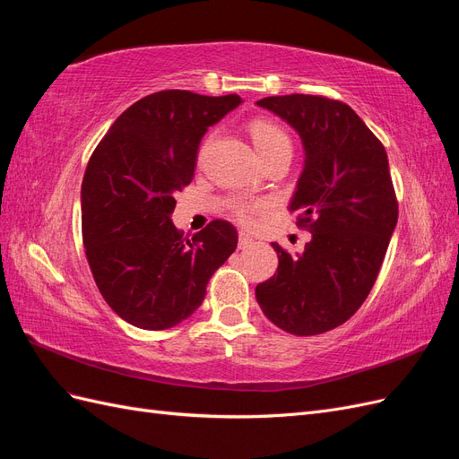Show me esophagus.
<instances>
[{
    "label": "esophagus",
    "instance_id": "1",
    "mask_svg": "<svg viewBox=\"0 0 459 459\" xmlns=\"http://www.w3.org/2000/svg\"><path fill=\"white\" fill-rule=\"evenodd\" d=\"M253 243H255V239L251 238V235L245 233V231L239 233V241H238L239 248H248V247H253Z\"/></svg>",
    "mask_w": 459,
    "mask_h": 459
}]
</instances>
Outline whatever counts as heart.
Here are the masks:
<instances>
[{
	"mask_svg": "<svg viewBox=\"0 0 459 459\" xmlns=\"http://www.w3.org/2000/svg\"><path fill=\"white\" fill-rule=\"evenodd\" d=\"M248 132H251L253 142L256 145V151L260 152V157L266 160L273 155H281V152H287L290 155V149H293V143H290L289 134L272 120L266 118H256L251 124H248ZM214 140V134H208L199 149V159L206 155V151L211 149V143ZM264 208V203H248V201H235L231 204V211L235 218L241 220L243 224H253L256 220V214Z\"/></svg>",
	"mask_w": 459,
	"mask_h": 459,
	"instance_id": "heart-1",
	"label": "heart"
}]
</instances>
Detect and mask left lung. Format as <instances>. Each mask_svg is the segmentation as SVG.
<instances>
[{
	"instance_id": "left-lung-1",
	"label": "left lung",
	"mask_w": 459,
	"mask_h": 459,
	"mask_svg": "<svg viewBox=\"0 0 459 459\" xmlns=\"http://www.w3.org/2000/svg\"><path fill=\"white\" fill-rule=\"evenodd\" d=\"M258 105L287 120L307 151L289 211L312 241L300 255L272 243L280 266L256 285V300L290 335H319L352 317L379 275L398 220L386 151L342 101L290 93Z\"/></svg>"
}]
</instances>
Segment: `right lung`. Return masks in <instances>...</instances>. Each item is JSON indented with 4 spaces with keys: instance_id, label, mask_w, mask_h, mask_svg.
<instances>
[{
    "instance_id": "1",
    "label": "right lung",
    "mask_w": 459,
    "mask_h": 459,
    "mask_svg": "<svg viewBox=\"0 0 459 459\" xmlns=\"http://www.w3.org/2000/svg\"><path fill=\"white\" fill-rule=\"evenodd\" d=\"M241 97L162 90L135 101L95 147L82 182V241L97 289L124 322L182 324L238 247L226 220L184 238L170 220L195 172L201 137Z\"/></svg>"
}]
</instances>
